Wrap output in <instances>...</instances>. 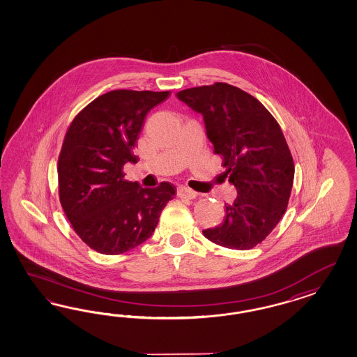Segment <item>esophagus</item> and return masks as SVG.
<instances>
[{
  "mask_svg": "<svg viewBox=\"0 0 357 357\" xmlns=\"http://www.w3.org/2000/svg\"><path fill=\"white\" fill-rule=\"evenodd\" d=\"M178 196L179 197H183V199H195L197 196V192H195L194 190L188 188V187H184L181 185L178 188Z\"/></svg>",
  "mask_w": 357,
  "mask_h": 357,
  "instance_id": "34e87169",
  "label": "esophagus"
}]
</instances>
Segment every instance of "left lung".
<instances>
[{
    "mask_svg": "<svg viewBox=\"0 0 357 357\" xmlns=\"http://www.w3.org/2000/svg\"><path fill=\"white\" fill-rule=\"evenodd\" d=\"M176 97L203 116L224 175L237 190L222 222L203 234L227 249H252L278 225L292 191L294 165L280 126L257 98L222 82Z\"/></svg>",
    "mask_w": 357,
    "mask_h": 357,
    "instance_id": "1",
    "label": "left lung"
}]
</instances>
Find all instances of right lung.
Instances as JSON below:
<instances>
[{
	"label": "right lung",
	"instance_id": "obj_1",
	"mask_svg": "<svg viewBox=\"0 0 357 357\" xmlns=\"http://www.w3.org/2000/svg\"><path fill=\"white\" fill-rule=\"evenodd\" d=\"M169 91L112 90L94 99L65 135L59 195L65 215L87 246L106 255L127 252L151 237L175 187L144 188L124 179L144 119Z\"/></svg>",
	"mask_w": 357,
	"mask_h": 357
}]
</instances>
